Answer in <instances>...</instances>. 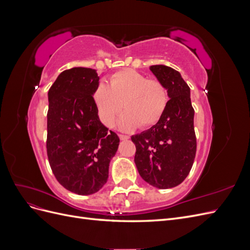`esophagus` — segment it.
<instances>
[{
  "instance_id": "esophagus-1",
  "label": "esophagus",
  "mask_w": 250,
  "mask_h": 250,
  "mask_svg": "<svg viewBox=\"0 0 250 250\" xmlns=\"http://www.w3.org/2000/svg\"><path fill=\"white\" fill-rule=\"evenodd\" d=\"M119 138L122 140V141H125V140L129 139V137H128V135H126V134H119Z\"/></svg>"
}]
</instances>
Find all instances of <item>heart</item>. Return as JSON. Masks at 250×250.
I'll list each match as a JSON object with an SVG mask.
<instances>
[{"mask_svg":"<svg viewBox=\"0 0 250 250\" xmlns=\"http://www.w3.org/2000/svg\"><path fill=\"white\" fill-rule=\"evenodd\" d=\"M94 100L100 119L107 127L120 121L123 129H132L141 124L150 127L162 119L169 104V93L164 83L147 79L134 70L116 72L108 78V85L100 83L94 92Z\"/></svg>","mask_w":250,"mask_h":250,"instance_id":"b5f03b06","label":"heart"}]
</instances>
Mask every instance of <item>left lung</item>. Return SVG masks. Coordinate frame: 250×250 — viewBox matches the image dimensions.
Here are the masks:
<instances>
[{
	"instance_id": "obj_1",
	"label": "left lung",
	"mask_w": 250,
	"mask_h": 250,
	"mask_svg": "<svg viewBox=\"0 0 250 250\" xmlns=\"http://www.w3.org/2000/svg\"><path fill=\"white\" fill-rule=\"evenodd\" d=\"M150 71L167 87L170 100L155 125L131 137L137 148L134 163L146 183L169 188L183 183L195 160L194 108L190 87L179 72L163 64L151 65Z\"/></svg>"
}]
</instances>
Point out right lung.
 <instances>
[{"mask_svg":"<svg viewBox=\"0 0 250 250\" xmlns=\"http://www.w3.org/2000/svg\"><path fill=\"white\" fill-rule=\"evenodd\" d=\"M96 70L73 67L60 73L49 89L47 154L53 174L66 190L90 195L106 184L120 139L98 116Z\"/></svg>","mask_w":250,"mask_h":250,"instance_id":"1","label":"right lung"}]
</instances>
